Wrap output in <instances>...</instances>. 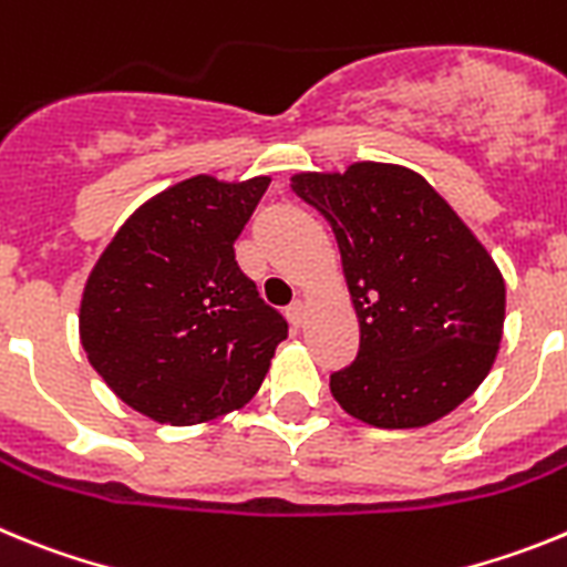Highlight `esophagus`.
<instances>
[{
	"instance_id": "obj_1",
	"label": "esophagus",
	"mask_w": 567,
	"mask_h": 567,
	"mask_svg": "<svg viewBox=\"0 0 567 567\" xmlns=\"http://www.w3.org/2000/svg\"><path fill=\"white\" fill-rule=\"evenodd\" d=\"M287 315H289V323H292L295 329H300L303 323H307V303H303V300H292Z\"/></svg>"
}]
</instances>
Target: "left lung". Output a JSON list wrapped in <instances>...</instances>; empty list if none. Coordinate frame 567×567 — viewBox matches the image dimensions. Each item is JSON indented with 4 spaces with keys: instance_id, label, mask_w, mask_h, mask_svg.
Here are the masks:
<instances>
[{
    "instance_id": "8db88e82",
    "label": "left lung",
    "mask_w": 567,
    "mask_h": 567,
    "mask_svg": "<svg viewBox=\"0 0 567 567\" xmlns=\"http://www.w3.org/2000/svg\"><path fill=\"white\" fill-rule=\"evenodd\" d=\"M292 189L332 227L360 327L352 365L329 389L374 429H423L477 392L497 360L505 278L423 175L354 162L295 173Z\"/></svg>"
}]
</instances>
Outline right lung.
Returning a JSON list of instances; mask_svg holds the SVG:
<instances>
[{"instance_id": "right-lung-1", "label": "right lung", "mask_w": 567, "mask_h": 567, "mask_svg": "<svg viewBox=\"0 0 567 567\" xmlns=\"http://www.w3.org/2000/svg\"><path fill=\"white\" fill-rule=\"evenodd\" d=\"M269 175H193L155 193L90 269L79 340L113 394L144 417L198 425L260 389L287 320L235 264Z\"/></svg>"}]
</instances>
